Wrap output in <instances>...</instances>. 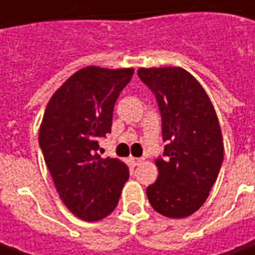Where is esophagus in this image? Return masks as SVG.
<instances>
[{"label": "esophagus", "mask_w": 255, "mask_h": 255, "mask_svg": "<svg viewBox=\"0 0 255 255\" xmlns=\"http://www.w3.org/2000/svg\"><path fill=\"white\" fill-rule=\"evenodd\" d=\"M129 160L133 166H139L140 163H143V159H139V157H129Z\"/></svg>", "instance_id": "34e87169"}]
</instances>
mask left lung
Here are the masks:
<instances>
[{
  "mask_svg": "<svg viewBox=\"0 0 255 255\" xmlns=\"http://www.w3.org/2000/svg\"><path fill=\"white\" fill-rule=\"evenodd\" d=\"M137 75L156 96L167 142L163 157L154 160L159 177L146 189L147 199L164 217H189L207 200L224 157L214 106L183 68H139Z\"/></svg>",
  "mask_w": 255,
  "mask_h": 255,
  "instance_id": "left-lung-1",
  "label": "left lung"
}]
</instances>
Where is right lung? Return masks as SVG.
Instances as JSON below:
<instances>
[{"instance_id":"add662e5","label":"right lung","mask_w":255,"mask_h":255,"mask_svg":"<svg viewBox=\"0 0 255 255\" xmlns=\"http://www.w3.org/2000/svg\"><path fill=\"white\" fill-rule=\"evenodd\" d=\"M133 72L82 68L55 91L44 112L39 146L45 163L65 206L85 221L109 216L129 179L122 160L96 152L99 137L111 132L113 106Z\"/></svg>"}]
</instances>
